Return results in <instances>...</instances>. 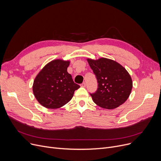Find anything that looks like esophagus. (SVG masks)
I'll use <instances>...</instances> for the list:
<instances>
[{"label": "esophagus", "mask_w": 161, "mask_h": 161, "mask_svg": "<svg viewBox=\"0 0 161 161\" xmlns=\"http://www.w3.org/2000/svg\"><path fill=\"white\" fill-rule=\"evenodd\" d=\"M86 83L85 82H83L81 84V87H86Z\"/></svg>", "instance_id": "1"}]
</instances>
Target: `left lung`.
<instances>
[{"mask_svg":"<svg viewBox=\"0 0 161 161\" xmlns=\"http://www.w3.org/2000/svg\"><path fill=\"white\" fill-rule=\"evenodd\" d=\"M87 61L98 82L97 90L90 94L93 102L108 109L123 104L128 99L132 88V81L129 72L112 59L87 58Z\"/></svg>","mask_w":161,"mask_h":161,"instance_id":"1","label":"left lung"}]
</instances>
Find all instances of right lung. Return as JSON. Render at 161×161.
Wrapping results in <instances>:
<instances>
[{
    "instance_id": "add662e5",
    "label": "right lung",
    "mask_w": 161,
    "mask_h": 161,
    "mask_svg": "<svg viewBox=\"0 0 161 161\" xmlns=\"http://www.w3.org/2000/svg\"><path fill=\"white\" fill-rule=\"evenodd\" d=\"M69 61L55 59L47 63L34 80L32 91L38 102L49 109L59 108L73 97L80 87L67 72Z\"/></svg>"
}]
</instances>
